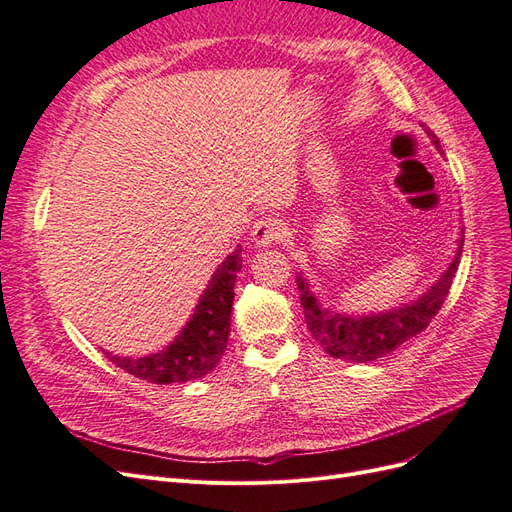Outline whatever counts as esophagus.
<instances>
[{
  "label": "esophagus",
  "mask_w": 512,
  "mask_h": 512,
  "mask_svg": "<svg viewBox=\"0 0 512 512\" xmlns=\"http://www.w3.org/2000/svg\"><path fill=\"white\" fill-rule=\"evenodd\" d=\"M284 235H286L284 222L277 220V218H271V215H267V218H260L254 224V230H252L254 243L258 247H265V245H271L275 241H280V239H284Z\"/></svg>",
  "instance_id": "obj_1"
}]
</instances>
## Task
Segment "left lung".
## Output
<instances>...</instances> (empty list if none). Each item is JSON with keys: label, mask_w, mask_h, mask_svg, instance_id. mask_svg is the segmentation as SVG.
Masks as SVG:
<instances>
[{"label": "left lung", "mask_w": 512, "mask_h": 512, "mask_svg": "<svg viewBox=\"0 0 512 512\" xmlns=\"http://www.w3.org/2000/svg\"><path fill=\"white\" fill-rule=\"evenodd\" d=\"M427 134L433 145L440 149L438 136L431 130H427ZM461 252L463 232L459 237L453 262L425 294H421L414 303L401 305L397 309H391V312L369 316L337 314L333 309L322 307L303 273H297V288L301 294V305L309 333H312V337L324 348V352L331 354L333 359H342L348 363H369L380 359V356L391 354L401 344H406L408 339L427 329L431 318L440 312L457 273Z\"/></svg>", "instance_id": "1"}]
</instances>
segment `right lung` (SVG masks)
<instances>
[{"label": "right lung", "instance_id": "right-lung-1", "mask_svg": "<svg viewBox=\"0 0 512 512\" xmlns=\"http://www.w3.org/2000/svg\"><path fill=\"white\" fill-rule=\"evenodd\" d=\"M241 265V245H237V250L213 273L207 290L196 305V312L173 344L160 352L138 356V359L104 352L108 361H113L134 378L153 384L190 382L207 376L220 363L228 344L235 280Z\"/></svg>", "mask_w": 512, "mask_h": 512}]
</instances>
